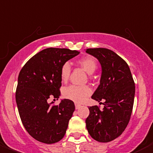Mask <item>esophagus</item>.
I'll return each mask as SVG.
<instances>
[{"mask_svg": "<svg viewBox=\"0 0 153 153\" xmlns=\"http://www.w3.org/2000/svg\"><path fill=\"white\" fill-rule=\"evenodd\" d=\"M75 107H76V109H79V108H81V105L79 104H75Z\"/></svg>", "mask_w": 153, "mask_h": 153, "instance_id": "obj_1", "label": "esophagus"}]
</instances>
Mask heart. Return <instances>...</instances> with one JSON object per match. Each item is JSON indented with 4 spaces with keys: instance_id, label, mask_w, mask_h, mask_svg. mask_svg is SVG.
<instances>
[{
    "instance_id": "b5f03b06",
    "label": "heart",
    "mask_w": 153,
    "mask_h": 153,
    "mask_svg": "<svg viewBox=\"0 0 153 153\" xmlns=\"http://www.w3.org/2000/svg\"><path fill=\"white\" fill-rule=\"evenodd\" d=\"M79 65L82 66L87 74H92L97 67V63L94 58L86 56L78 60ZM71 68L69 62L62 64L60 70V76L62 81H66L70 76ZM91 94V90L87 86L70 85L64 89L63 95L65 97L74 100L75 102H82Z\"/></svg>"
}]
</instances>
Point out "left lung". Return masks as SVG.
I'll list each match as a JSON object with an SVG mask.
<instances>
[{
	"label": "left lung",
	"mask_w": 153,
	"mask_h": 153,
	"mask_svg": "<svg viewBox=\"0 0 153 153\" xmlns=\"http://www.w3.org/2000/svg\"><path fill=\"white\" fill-rule=\"evenodd\" d=\"M86 53L98 59L101 66L100 84L91 98L103 103L104 108L90 107L86 126L90 135L100 142L114 140L127 127L132 111L135 83L127 62L104 48L87 49ZM101 103V102H100Z\"/></svg>",
	"instance_id": "1"
}]
</instances>
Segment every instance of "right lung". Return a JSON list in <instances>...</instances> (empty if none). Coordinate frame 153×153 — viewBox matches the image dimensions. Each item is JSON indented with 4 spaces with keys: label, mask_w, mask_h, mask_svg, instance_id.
<instances>
[{
    "label": "right lung",
    "mask_w": 153,
    "mask_h": 153,
    "mask_svg": "<svg viewBox=\"0 0 153 153\" xmlns=\"http://www.w3.org/2000/svg\"><path fill=\"white\" fill-rule=\"evenodd\" d=\"M79 52L69 49L48 48L30 59L21 70L15 98L22 124L32 138L53 144L66 134L69 121L75 110L74 103L61 100L51 105L48 99L60 96L62 64Z\"/></svg>",
    "instance_id": "add662e5"
}]
</instances>
